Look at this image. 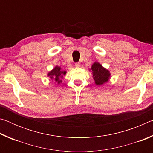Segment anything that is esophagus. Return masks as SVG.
Masks as SVG:
<instances>
[{"label":"esophagus","instance_id":"1","mask_svg":"<svg viewBox=\"0 0 153 153\" xmlns=\"http://www.w3.org/2000/svg\"><path fill=\"white\" fill-rule=\"evenodd\" d=\"M75 66H76V67H79V66H80V63H75Z\"/></svg>","mask_w":153,"mask_h":153}]
</instances>
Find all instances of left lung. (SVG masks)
<instances>
[{"label": "left lung", "mask_w": 153, "mask_h": 153, "mask_svg": "<svg viewBox=\"0 0 153 153\" xmlns=\"http://www.w3.org/2000/svg\"><path fill=\"white\" fill-rule=\"evenodd\" d=\"M89 71H92V77L94 80V84L97 86H102L108 82L111 78L110 71L97 61L93 63Z\"/></svg>", "instance_id": "obj_1"}]
</instances>
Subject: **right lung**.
<instances>
[{
  "instance_id": "1",
  "label": "right lung",
  "mask_w": 153,
  "mask_h": 153,
  "mask_svg": "<svg viewBox=\"0 0 153 153\" xmlns=\"http://www.w3.org/2000/svg\"><path fill=\"white\" fill-rule=\"evenodd\" d=\"M66 74L67 71L62 69L61 66L56 65L52 70L48 72L47 76L59 85L62 83V79H63L64 76H65Z\"/></svg>"
}]
</instances>
